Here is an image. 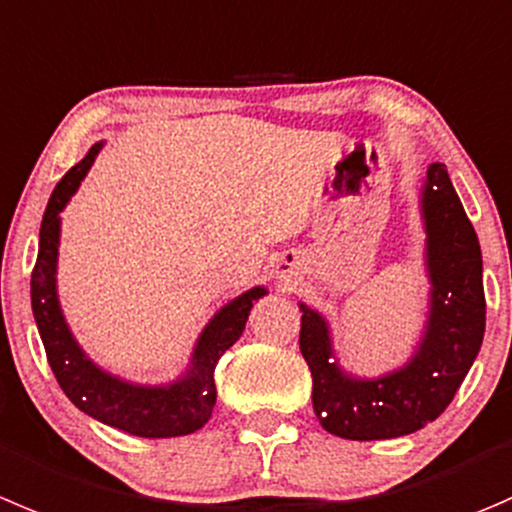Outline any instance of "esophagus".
Wrapping results in <instances>:
<instances>
[{"label": "esophagus", "instance_id": "1", "mask_svg": "<svg viewBox=\"0 0 512 512\" xmlns=\"http://www.w3.org/2000/svg\"><path fill=\"white\" fill-rule=\"evenodd\" d=\"M275 277H277V282H280V285L290 287L292 282L297 280V265L290 260V257H287V260H280L275 265Z\"/></svg>", "mask_w": 512, "mask_h": 512}]
</instances>
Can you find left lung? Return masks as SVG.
<instances>
[{
    "instance_id": "left-lung-1",
    "label": "left lung",
    "mask_w": 512,
    "mask_h": 512,
    "mask_svg": "<svg viewBox=\"0 0 512 512\" xmlns=\"http://www.w3.org/2000/svg\"><path fill=\"white\" fill-rule=\"evenodd\" d=\"M418 207L428 307L408 360L375 377L345 370L330 320L297 302L300 352L312 372V408L322 428L337 438H403L433 423L455 398L483 345V255L443 162L425 172Z\"/></svg>"
}]
</instances>
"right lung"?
<instances>
[{
  "label": "right lung",
  "mask_w": 512,
  "mask_h": 512,
  "mask_svg": "<svg viewBox=\"0 0 512 512\" xmlns=\"http://www.w3.org/2000/svg\"><path fill=\"white\" fill-rule=\"evenodd\" d=\"M104 142H94L87 155L57 182L39 227L37 265L32 272V312L47 350L49 367L59 388L82 413L109 428L137 438H180L205 428L215 410V365L240 340L250 310L267 295L255 285L215 310L192 345L185 370L167 382H135L109 372L84 352L74 337L57 292L62 212L87 177Z\"/></svg>",
  "instance_id": "right-lung-1"
}]
</instances>
